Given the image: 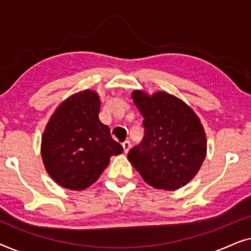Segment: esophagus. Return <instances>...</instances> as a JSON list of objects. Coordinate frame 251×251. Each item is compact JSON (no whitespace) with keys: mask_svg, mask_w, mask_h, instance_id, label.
Segmentation results:
<instances>
[{"mask_svg":"<svg viewBox=\"0 0 251 251\" xmlns=\"http://www.w3.org/2000/svg\"><path fill=\"white\" fill-rule=\"evenodd\" d=\"M122 147H123V151H125V153L126 154L128 153L129 150H130V142H129V140H126V142H123Z\"/></svg>","mask_w":251,"mask_h":251,"instance_id":"obj_1","label":"esophagus"}]
</instances>
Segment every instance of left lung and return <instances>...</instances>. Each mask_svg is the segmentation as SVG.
Listing matches in <instances>:
<instances>
[{
	"mask_svg": "<svg viewBox=\"0 0 251 251\" xmlns=\"http://www.w3.org/2000/svg\"><path fill=\"white\" fill-rule=\"evenodd\" d=\"M132 99L143 115L144 138L128 159L147 184L173 191L198 174L207 139L200 119L179 98L159 91L152 96L136 90Z\"/></svg>",
	"mask_w": 251,
	"mask_h": 251,
	"instance_id": "obj_1",
	"label": "left lung"
}]
</instances>
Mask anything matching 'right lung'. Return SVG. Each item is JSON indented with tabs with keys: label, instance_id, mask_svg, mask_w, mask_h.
<instances>
[{
	"label": "right lung",
	"instance_id": "right-lung-1",
	"mask_svg": "<svg viewBox=\"0 0 251 251\" xmlns=\"http://www.w3.org/2000/svg\"><path fill=\"white\" fill-rule=\"evenodd\" d=\"M97 92L84 90L64 100L43 132L41 155L50 177L68 190L81 191L95 183L109 157L123 152L99 121Z\"/></svg>",
	"mask_w": 251,
	"mask_h": 251
}]
</instances>
